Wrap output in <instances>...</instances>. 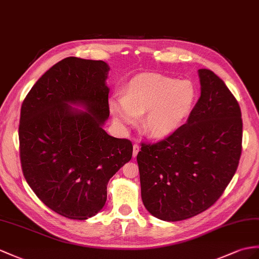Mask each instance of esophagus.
<instances>
[{
    "mask_svg": "<svg viewBox=\"0 0 259 259\" xmlns=\"http://www.w3.org/2000/svg\"><path fill=\"white\" fill-rule=\"evenodd\" d=\"M140 149H141L140 145H138V144H134V145H133V157H136V156H137V154H138V151H140Z\"/></svg>",
    "mask_w": 259,
    "mask_h": 259,
    "instance_id": "34e87169",
    "label": "esophagus"
}]
</instances>
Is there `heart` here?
<instances>
[{
    "mask_svg": "<svg viewBox=\"0 0 259 259\" xmlns=\"http://www.w3.org/2000/svg\"><path fill=\"white\" fill-rule=\"evenodd\" d=\"M195 90L190 81H178L155 73L137 75L126 87L124 98L110 101V111L117 124L132 126L140 116L144 133L166 137L177 130L190 113Z\"/></svg>",
    "mask_w": 259,
    "mask_h": 259,
    "instance_id": "1",
    "label": "heart"
}]
</instances>
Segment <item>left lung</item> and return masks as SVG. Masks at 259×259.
Listing matches in <instances>:
<instances>
[{
    "label": "left lung",
    "instance_id": "left-lung-1",
    "mask_svg": "<svg viewBox=\"0 0 259 259\" xmlns=\"http://www.w3.org/2000/svg\"><path fill=\"white\" fill-rule=\"evenodd\" d=\"M201 96L187 123L165 140L142 144L137 154L142 200L168 222L209 209L234 176L242 154L237 100L209 69L199 70Z\"/></svg>",
    "mask_w": 259,
    "mask_h": 259
}]
</instances>
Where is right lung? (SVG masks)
Returning <instances> with one entry per match:
<instances>
[{
	"mask_svg": "<svg viewBox=\"0 0 259 259\" xmlns=\"http://www.w3.org/2000/svg\"><path fill=\"white\" fill-rule=\"evenodd\" d=\"M109 70L102 60L68 57L41 75L22 104L24 177L44 204L68 219L87 220L101 211L109 180L133 154L131 141L102 127L110 116Z\"/></svg>",
	"mask_w": 259,
	"mask_h": 259,
	"instance_id": "right-lung-1",
	"label": "right lung"
}]
</instances>
